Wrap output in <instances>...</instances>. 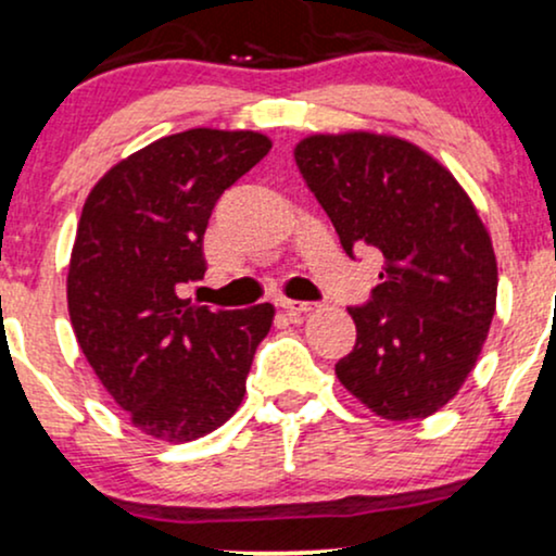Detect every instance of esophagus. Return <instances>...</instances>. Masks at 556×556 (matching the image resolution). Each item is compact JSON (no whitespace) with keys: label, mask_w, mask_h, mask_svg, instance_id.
<instances>
[{"label":"esophagus","mask_w":556,"mask_h":556,"mask_svg":"<svg viewBox=\"0 0 556 556\" xmlns=\"http://www.w3.org/2000/svg\"><path fill=\"white\" fill-rule=\"evenodd\" d=\"M278 306L286 314H306L317 309V304H312V301H293V299H278Z\"/></svg>","instance_id":"obj_1"}]
</instances>
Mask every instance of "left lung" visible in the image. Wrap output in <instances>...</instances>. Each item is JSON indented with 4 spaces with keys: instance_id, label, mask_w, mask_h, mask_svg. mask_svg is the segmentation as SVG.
<instances>
[{
    "instance_id": "1",
    "label": "left lung",
    "mask_w": 556,
    "mask_h": 556,
    "mask_svg": "<svg viewBox=\"0 0 556 556\" xmlns=\"http://www.w3.org/2000/svg\"><path fill=\"white\" fill-rule=\"evenodd\" d=\"M299 173L342 250L383 255L381 283L351 306L355 348L334 374L387 420H420L456 396L492 325L497 263L456 177L415 143L366 131L299 141Z\"/></svg>"
}]
</instances>
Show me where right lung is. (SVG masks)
Wrapping results in <instances>:
<instances>
[{
  "mask_svg": "<svg viewBox=\"0 0 556 556\" xmlns=\"http://www.w3.org/2000/svg\"><path fill=\"white\" fill-rule=\"evenodd\" d=\"M270 147L255 131L190 128L118 162L87 195L68 263V317L92 371L141 433L195 441L242 404L276 312L208 309L177 291L203 278L216 201Z\"/></svg>",
  "mask_w": 556,
  "mask_h": 556,
  "instance_id": "obj_1",
  "label": "right lung"
}]
</instances>
